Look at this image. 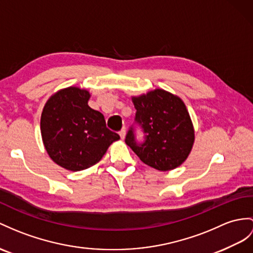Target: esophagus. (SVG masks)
I'll return each instance as SVG.
<instances>
[{"label": "esophagus", "instance_id": "esophagus-1", "mask_svg": "<svg viewBox=\"0 0 253 253\" xmlns=\"http://www.w3.org/2000/svg\"><path fill=\"white\" fill-rule=\"evenodd\" d=\"M119 134H120V137H121V139H125V138H126V127H123L122 130L119 132Z\"/></svg>", "mask_w": 253, "mask_h": 253}]
</instances>
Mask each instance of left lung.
Wrapping results in <instances>:
<instances>
[{
  "label": "left lung",
  "instance_id": "left-lung-1",
  "mask_svg": "<svg viewBox=\"0 0 253 253\" xmlns=\"http://www.w3.org/2000/svg\"><path fill=\"white\" fill-rule=\"evenodd\" d=\"M136 109L135 123L143 128L145 140L137 143L134 126L126 144L145 164L158 170H170L181 165L192 149L194 128L180 97L163 89L132 97Z\"/></svg>",
  "mask_w": 253,
  "mask_h": 253
}]
</instances>
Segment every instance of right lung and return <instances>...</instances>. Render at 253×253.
I'll return each instance as SVG.
<instances>
[{
	"label": "right lung",
	"mask_w": 253,
	"mask_h": 253,
	"mask_svg": "<svg viewBox=\"0 0 253 253\" xmlns=\"http://www.w3.org/2000/svg\"><path fill=\"white\" fill-rule=\"evenodd\" d=\"M89 91L69 87L49 97L41 117L42 143L54 163L78 171L96 164L120 136L88 105Z\"/></svg>",
	"instance_id": "1"
}]
</instances>
